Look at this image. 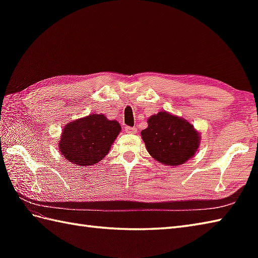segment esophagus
Masks as SVG:
<instances>
[{"label": "esophagus", "instance_id": "1", "mask_svg": "<svg viewBox=\"0 0 258 258\" xmlns=\"http://www.w3.org/2000/svg\"><path fill=\"white\" fill-rule=\"evenodd\" d=\"M125 132L126 133H130V134H135L138 132V130L135 127H131V126H125Z\"/></svg>", "mask_w": 258, "mask_h": 258}]
</instances>
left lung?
Instances as JSON below:
<instances>
[{"label":"left lung","mask_w":258,"mask_h":258,"mask_svg":"<svg viewBox=\"0 0 258 258\" xmlns=\"http://www.w3.org/2000/svg\"><path fill=\"white\" fill-rule=\"evenodd\" d=\"M141 132L150 154L160 163L176 166L195 155L200 135L193 125L166 112L153 115Z\"/></svg>","instance_id":"1"}]
</instances>
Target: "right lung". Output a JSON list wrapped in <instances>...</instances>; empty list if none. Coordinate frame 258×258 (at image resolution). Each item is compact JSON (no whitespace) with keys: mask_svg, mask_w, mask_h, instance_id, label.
Wrapping results in <instances>:
<instances>
[{"mask_svg":"<svg viewBox=\"0 0 258 258\" xmlns=\"http://www.w3.org/2000/svg\"><path fill=\"white\" fill-rule=\"evenodd\" d=\"M119 132L116 120H108L102 114H91L65 126L59 151L69 162L90 166L105 157Z\"/></svg>","mask_w":258,"mask_h":258,"instance_id":"obj_1","label":"right lung"}]
</instances>
